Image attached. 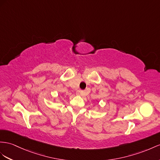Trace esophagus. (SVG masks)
Wrapping results in <instances>:
<instances>
[{
  "label": "esophagus",
  "instance_id": "esophagus-1",
  "mask_svg": "<svg viewBox=\"0 0 160 160\" xmlns=\"http://www.w3.org/2000/svg\"><path fill=\"white\" fill-rule=\"evenodd\" d=\"M76 94L78 95H80V96H85L86 95V91H80V90H79V91H78L76 92Z\"/></svg>",
  "mask_w": 160,
  "mask_h": 160
}]
</instances>
